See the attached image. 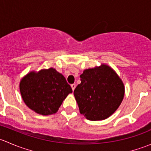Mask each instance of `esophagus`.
<instances>
[{"instance_id":"obj_1","label":"esophagus","mask_w":151,"mask_h":151,"mask_svg":"<svg viewBox=\"0 0 151 151\" xmlns=\"http://www.w3.org/2000/svg\"><path fill=\"white\" fill-rule=\"evenodd\" d=\"M71 88H72L73 91H74V90L75 89V88H76V85L75 84H71Z\"/></svg>"}]
</instances>
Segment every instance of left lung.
<instances>
[{
	"label": "left lung",
	"instance_id": "obj_1",
	"mask_svg": "<svg viewBox=\"0 0 151 151\" xmlns=\"http://www.w3.org/2000/svg\"><path fill=\"white\" fill-rule=\"evenodd\" d=\"M81 83L74 91L80 113L90 121L106 119L122 102L125 87L115 70L108 65L88 68L80 75Z\"/></svg>",
	"mask_w": 151,
	"mask_h": 151
}]
</instances>
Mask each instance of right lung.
I'll return each instance as SVG.
<instances>
[{
  "label": "right lung",
  "mask_w": 151,
  "mask_h": 151,
  "mask_svg": "<svg viewBox=\"0 0 151 151\" xmlns=\"http://www.w3.org/2000/svg\"><path fill=\"white\" fill-rule=\"evenodd\" d=\"M19 91L25 104L42 115L56 113L63 100L72 93L63 74L53 68L28 73L20 80Z\"/></svg>",
  "instance_id": "obj_1"
}]
</instances>
